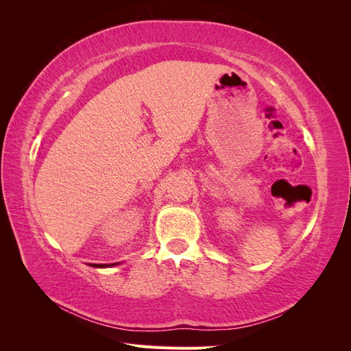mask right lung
Segmentation results:
<instances>
[{
	"instance_id": "obj_1",
	"label": "right lung",
	"mask_w": 351,
	"mask_h": 351,
	"mask_svg": "<svg viewBox=\"0 0 351 351\" xmlns=\"http://www.w3.org/2000/svg\"><path fill=\"white\" fill-rule=\"evenodd\" d=\"M117 263H90V267L93 268H108V267H114Z\"/></svg>"
}]
</instances>
